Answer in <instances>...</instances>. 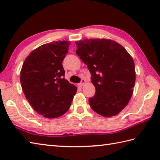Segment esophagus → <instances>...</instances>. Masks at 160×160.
Masks as SVG:
<instances>
[{"label":"esophagus","instance_id":"obj_1","mask_svg":"<svg viewBox=\"0 0 160 160\" xmlns=\"http://www.w3.org/2000/svg\"><path fill=\"white\" fill-rule=\"evenodd\" d=\"M85 82H86V80H85V79H84V78H83V79L81 80L80 83H79V86H80V87H82Z\"/></svg>","mask_w":160,"mask_h":160}]
</instances>
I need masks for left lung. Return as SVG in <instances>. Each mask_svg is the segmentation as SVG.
Listing matches in <instances>:
<instances>
[{
    "label": "left lung",
    "instance_id": "left-lung-1",
    "mask_svg": "<svg viewBox=\"0 0 160 160\" xmlns=\"http://www.w3.org/2000/svg\"><path fill=\"white\" fill-rule=\"evenodd\" d=\"M76 53L88 66L95 94L89 98L94 112L105 117L121 112L128 104L135 82V64L121 44L110 39L75 42Z\"/></svg>",
    "mask_w": 160,
    "mask_h": 160
}]
</instances>
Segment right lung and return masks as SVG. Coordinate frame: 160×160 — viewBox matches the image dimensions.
I'll return each mask as SVG.
<instances>
[{
    "mask_svg": "<svg viewBox=\"0 0 160 160\" xmlns=\"http://www.w3.org/2000/svg\"><path fill=\"white\" fill-rule=\"evenodd\" d=\"M70 42L45 44L32 51L20 72L23 92L32 108L44 117L64 114L71 105L77 88L65 79L63 61Z\"/></svg>",
    "mask_w": 160,
    "mask_h": 160,
    "instance_id": "right-lung-1",
    "label": "right lung"
}]
</instances>
